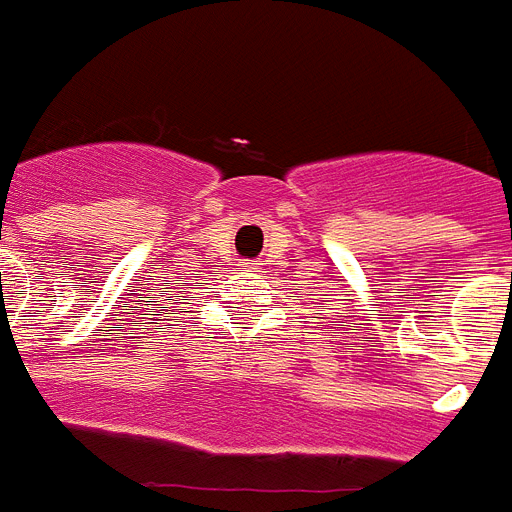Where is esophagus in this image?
I'll return each mask as SVG.
<instances>
[{
	"label": "esophagus",
	"instance_id": "esophagus-1",
	"mask_svg": "<svg viewBox=\"0 0 512 512\" xmlns=\"http://www.w3.org/2000/svg\"><path fill=\"white\" fill-rule=\"evenodd\" d=\"M244 268H247V271H252V263H249V265H247V263H244Z\"/></svg>",
	"mask_w": 512,
	"mask_h": 512
}]
</instances>
